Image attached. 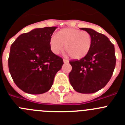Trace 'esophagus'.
I'll use <instances>...</instances> for the list:
<instances>
[{"instance_id": "1", "label": "esophagus", "mask_w": 125, "mask_h": 125, "mask_svg": "<svg viewBox=\"0 0 125 125\" xmlns=\"http://www.w3.org/2000/svg\"><path fill=\"white\" fill-rule=\"evenodd\" d=\"M63 62H64V63H68V60H66V59H63Z\"/></svg>"}]
</instances>
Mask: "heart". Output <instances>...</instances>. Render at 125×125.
I'll return each mask as SVG.
<instances>
[{"instance_id":"1","label":"heart","mask_w":125,"mask_h":125,"mask_svg":"<svg viewBox=\"0 0 125 125\" xmlns=\"http://www.w3.org/2000/svg\"><path fill=\"white\" fill-rule=\"evenodd\" d=\"M93 39L87 32L72 28L60 30L49 40L50 49L54 54H58L64 49L71 58L79 60L87 56L91 50Z\"/></svg>"}]
</instances>
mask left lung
Returning a JSON list of instances; mask_svg holds the SVG:
<instances>
[{
	"label": "left lung",
	"mask_w": 125,
	"mask_h": 125,
	"mask_svg": "<svg viewBox=\"0 0 125 125\" xmlns=\"http://www.w3.org/2000/svg\"><path fill=\"white\" fill-rule=\"evenodd\" d=\"M92 37L91 50L86 57L72 60L69 81L75 91L94 93L105 86L111 79L116 65L114 45L104 34L89 28H81Z\"/></svg>",
	"instance_id": "1"
}]
</instances>
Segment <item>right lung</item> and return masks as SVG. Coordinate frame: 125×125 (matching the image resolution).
<instances>
[{"label": "right lung", "instance_id": "1", "mask_svg": "<svg viewBox=\"0 0 125 125\" xmlns=\"http://www.w3.org/2000/svg\"><path fill=\"white\" fill-rule=\"evenodd\" d=\"M56 27L37 28L20 35L10 46L9 69L13 81L25 93L47 92L64 64L52 52L49 40Z\"/></svg>", "mask_w": 125, "mask_h": 125}]
</instances>
